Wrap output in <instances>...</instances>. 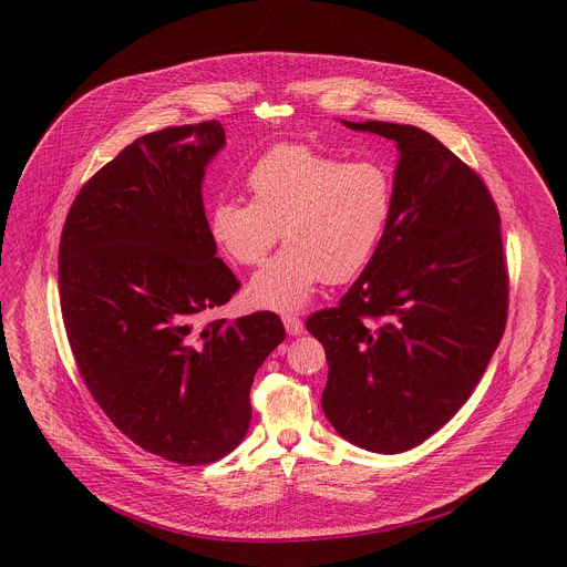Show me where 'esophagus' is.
<instances>
[{
	"mask_svg": "<svg viewBox=\"0 0 567 567\" xmlns=\"http://www.w3.org/2000/svg\"><path fill=\"white\" fill-rule=\"evenodd\" d=\"M282 322H285L287 334H291V337H300V334L305 332L302 320H300L296 313H285V316H282Z\"/></svg>",
	"mask_w": 567,
	"mask_h": 567,
	"instance_id": "1",
	"label": "esophagus"
}]
</instances>
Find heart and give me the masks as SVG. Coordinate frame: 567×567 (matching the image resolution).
<instances>
[{"label":"heart","instance_id":"b5f03b06","mask_svg":"<svg viewBox=\"0 0 567 567\" xmlns=\"http://www.w3.org/2000/svg\"><path fill=\"white\" fill-rule=\"evenodd\" d=\"M249 199L224 197L210 235L237 265H260L282 233L287 247L249 282L256 307L300 309L328 282L370 267L394 215L392 173L374 158L346 161L300 143L269 147L249 168Z\"/></svg>","mask_w":567,"mask_h":567}]
</instances>
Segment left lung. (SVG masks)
Here are the masks:
<instances>
[{
  "label": "left lung",
  "mask_w": 567,
  "mask_h": 567,
  "mask_svg": "<svg viewBox=\"0 0 567 567\" xmlns=\"http://www.w3.org/2000/svg\"><path fill=\"white\" fill-rule=\"evenodd\" d=\"M341 123L396 143L394 215L370 267L339 307L307 318V332L330 368L322 413L343 440L392 455L464 406L503 339L501 215L482 179L433 134Z\"/></svg>",
  "instance_id": "8db88e82"
}]
</instances>
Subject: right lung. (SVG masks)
<instances>
[{
  "mask_svg": "<svg viewBox=\"0 0 567 567\" xmlns=\"http://www.w3.org/2000/svg\"><path fill=\"white\" fill-rule=\"evenodd\" d=\"M224 145L219 121L136 138L78 193L58 256L64 328L92 396L134 444L190 466L245 440L254 377L285 341L271 311L193 328L239 289L202 199Z\"/></svg>",
  "mask_w": 567,
  "mask_h": 567,
  "instance_id": "obj_1",
  "label": "right lung"
}]
</instances>
